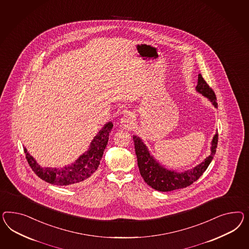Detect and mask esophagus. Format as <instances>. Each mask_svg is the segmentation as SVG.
<instances>
[{"instance_id":"34e87169","label":"esophagus","mask_w":249,"mask_h":249,"mask_svg":"<svg viewBox=\"0 0 249 249\" xmlns=\"http://www.w3.org/2000/svg\"><path fill=\"white\" fill-rule=\"evenodd\" d=\"M133 121H134V116L132 115V113H130V112H128V113H126V114L123 116V118L121 119V124L124 126V127H130L131 125H132V123H133Z\"/></svg>"}]
</instances>
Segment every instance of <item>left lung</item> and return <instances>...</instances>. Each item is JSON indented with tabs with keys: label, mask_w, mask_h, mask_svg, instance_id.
I'll return each instance as SVG.
<instances>
[{
	"label": "left lung",
	"mask_w": 249,
	"mask_h": 249,
	"mask_svg": "<svg viewBox=\"0 0 249 249\" xmlns=\"http://www.w3.org/2000/svg\"><path fill=\"white\" fill-rule=\"evenodd\" d=\"M196 90L205 97L209 98V101L213 103V105L217 107L215 92L207 83V81L203 79L201 74H198ZM133 142L138 160V166L144 181L156 190L167 192L188 187L203 175V173L209 167L210 162L212 161L213 157L215 156L218 142V134L216 133L213 138L210 156L196 168L182 173L168 170L160 166L158 162L155 161L154 159L149 154L148 148H146L141 139H139L138 137L133 136Z\"/></svg>",
	"instance_id": "8db88e82"
}]
</instances>
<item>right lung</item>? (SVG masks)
<instances>
[{
	"instance_id": "obj_1",
	"label": "right lung",
	"mask_w": 249,
	"mask_h": 249,
	"mask_svg": "<svg viewBox=\"0 0 249 249\" xmlns=\"http://www.w3.org/2000/svg\"><path fill=\"white\" fill-rule=\"evenodd\" d=\"M113 124L111 122L106 124L99 134L95 137L87 152L81 156L79 160L69 167L61 169L40 168L34 160V158L28 153L27 149L24 148L28 164L40 178L53 185L70 186L84 181L89 178L98 169Z\"/></svg>"
}]
</instances>
